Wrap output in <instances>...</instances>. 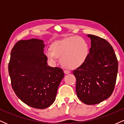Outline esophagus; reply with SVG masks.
<instances>
[{"label": "esophagus", "instance_id": "1", "mask_svg": "<svg viewBox=\"0 0 124 124\" xmlns=\"http://www.w3.org/2000/svg\"><path fill=\"white\" fill-rule=\"evenodd\" d=\"M70 71L69 70H64V73H65V74H69L70 73Z\"/></svg>", "mask_w": 124, "mask_h": 124}]
</instances>
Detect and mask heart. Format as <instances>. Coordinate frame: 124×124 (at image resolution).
I'll return each instance as SVG.
<instances>
[{
  "label": "heart",
  "instance_id": "heart-1",
  "mask_svg": "<svg viewBox=\"0 0 124 124\" xmlns=\"http://www.w3.org/2000/svg\"><path fill=\"white\" fill-rule=\"evenodd\" d=\"M49 61L55 63L56 58H61V62L65 68L76 69L85 63L89 55V46L83 38L78 36L70 37L55 41L51 51H45Z\"/></svg>",
  "mask_w": 124,
  "mask_h": 124
}]
</instances>
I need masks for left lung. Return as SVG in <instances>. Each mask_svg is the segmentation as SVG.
<instances>
[{
  "label": "left lung",
  "mask_w": 124,
  "mask_h": 124,
  "mask_svg": "<svg viewBox=\"0 0 124 124\" xmlns=\"http://www.w3.org/2000/svg\"><path fill=\"white\" fill-rule=\"evenodd\" d=\"M91 39L89 55L83 65L73 72L78 98L87 105L99 104L110 97L118 73V61L113 48L106 39L87 35Z\"/></svg>",
  "instance_id": "obj_1"
}]
</instances>
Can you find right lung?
Returning a JSON list of instances; mask_svg holds the SVG:
<instances>
[{"label": "right lung", "instance_id": "1", "mask_svg": "<svg viewBox=\"0 0 124 124\" xmlns=\"http://www.w3.org/2000/svg\"><path fill=\"white\" fill-rule=\"evenodd\" d=\"M44 47V41L36 38L18 41L11 51L8 67L16 96L27 105L38 109L46 108L54 103L64 77L60 68L48 66Z\"/></svg>", "mask_w": 124, "mask_h": 124}]
</instances>
